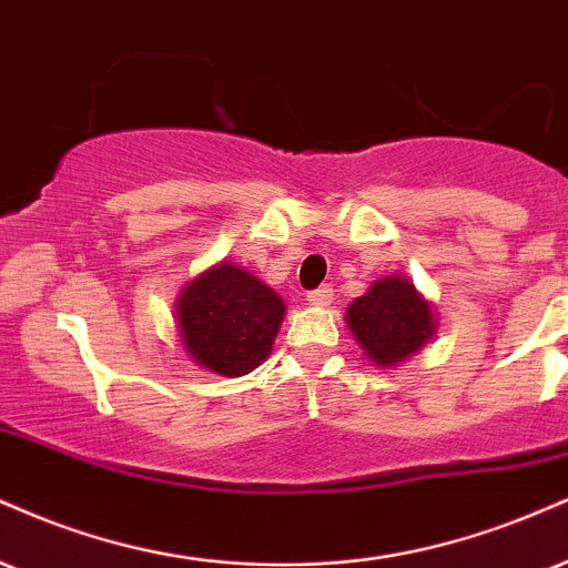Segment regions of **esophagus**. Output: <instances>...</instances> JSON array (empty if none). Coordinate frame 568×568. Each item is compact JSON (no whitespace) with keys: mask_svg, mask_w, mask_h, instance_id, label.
Masks as SVG:
<instances>
[{"mask_svg":"<svg viewBox=\"0 0 568 568\" xmlns=\"http://www.w3.org/2000/svg\"><path fill=\"white\" fill-rule=\"evenodd\" d=\"M306 302H310L312 306H327L333 302V288L331 285H323V288H314L306 293Z\"/></svg>","mask_w":568,"mask_h":568,"instance_id":"esophagus-1","label":"esophagus"}]
</instances>
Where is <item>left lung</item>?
<instances>
[{"instance_id":"left-lung-1","label":"left lung","mask_w":568,"mask_h":568,"mask_svg":"<svg viewBox=\"0 0 568 568\" xmlns=\"http://www.w3.org/2000/svg\"><path fill=\"white\" fill-rule=\"evenodd\" d=\"M346 320L367 357L384 367L418 352L434 333L432 304L409 280L394 275L373 283L367 296L349 306Z\"/></svg>"}]
</instances>
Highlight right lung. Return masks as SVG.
<instances>
[{"label": "right lung", "mask_w": 568, "mask_h": 568, "mask_svg": "<svg viewBox=\"0 0 568 568\" xmlns=\"http://www.w3.org/2000/svg\"><path fill=\"white\" fill-rule=\"evenodd\" d=\"M176 314L190 357L235 378L270 354L285 304L237 264H219L184 288Z\"/></svg>", "instance_id": "right-lung-1"}]
</instances>
